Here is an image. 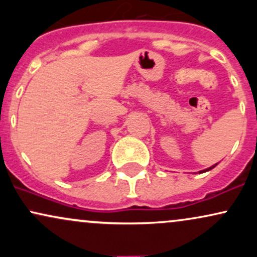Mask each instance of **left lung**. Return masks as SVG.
Listing matches in <instances>:
<instances>
[{
  "label": "left lung",
  "instance_id": "left-lung-1",
  "mask_svg": "<svg viewBox=\"0 0 257 257\" xmlns=\"http://www.w3.org/2000/svg\"><path fill=\"white\" fill-rule=\"evenodd\" d=\"M217 164H219V163H216V164H214V166H211V167H209V168H206V169H204V170H200V174H202V173H206V172H209V170H211V169H214V168L215 167H216L217 166Z\"/></svg>",
  "mask_w": 257,
  "mask_h": 257
}]
</instances>
